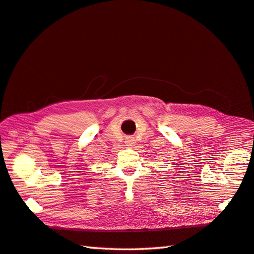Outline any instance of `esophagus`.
Instances as JSON below:
<instances>
[{
    "instance_id": "1",
    "label": "esophagus",
    "mask_w": 254,
    "mask_h": 254,
    "mask_svg": "<svg viewBox=\"0 0 254 254\" xmlns=\"http://www.w3.org/2000/svg\"><path fill=\"white\" fill-rule=\"evenodd\" d=\"M127 142H128V144H129V145H131V144H132V142H133V139H128V141H127Z\"/></svg>"
}]
</instances>
